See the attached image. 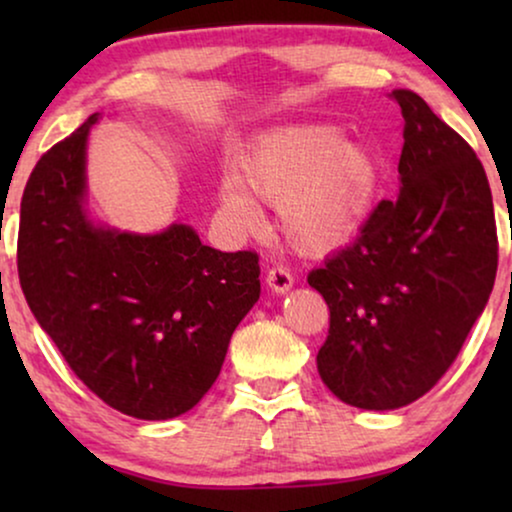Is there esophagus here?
Segmentation results:
<instances>
[{
	"mask_svg": "<svg viewBox=\"0 0 512 512\" xmlns=\"http://www.w3.org/2000/svg\"><path fill=\"white\" fill-rule=\"evenodd\" d=\"M265 282H268V286L275 293H286L293 286V275L284 268V265H275V268H270Z\"/></svg>",
	"mask_w": 512,
	"mask_h": 512,
	"instance_id": "obj_1",
	"label": "esophagus"
}]
</instances>
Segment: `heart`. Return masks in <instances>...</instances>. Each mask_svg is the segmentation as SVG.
Returning a JSON list of instances; mask_svg holds the SVG:
<instances>
[{
    "label": "heart",
    "instance_id": "heart-1",
    "mask_svg": "<svg viewBox=\"0 0 512 512\" xmlns=\"http://www.w3.org/2000/svg\"><path fill=\"white\" fill-rule=\"evenodd\" d=\"M237 181L221 186V205L235 223L256 221L250 198L279 207L293 247L305 254L340 247L373 212L382 163L366 144L342 139L333 125H291L265 132L237 163Z\"/></svg>",
    "mask_w": 512,
    "mask_h": 512
}]
</instances>
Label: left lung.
Here are the masks:
<instances>
[{"instance_id": "1", "label": "left lung", "mask_w": 512, "mask_h": 512, "mask_svg": "<svg viewBox=\"0 0 512 512\" xmlns=\"http://www.w3.org/2000/svg\"><path fill=\"white\" fill-rule=\"evenodd\" d=\"M389 97L405 118L401 191L307 275L331 312L321 380L363 410L403 408L436 387L499 265L492 191L475 151L417 93Z\"/></svg>"}]
</instances>
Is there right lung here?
Here are the masks:
<instances>
[{
  "label": "right lung",
  "instance_id": "1",
  "mask_svg": "<svg viewBox=\"0 0 512 512\" xmlns=\"http://www.w3.org/2000/svg\"><path fill=\"white\" fill-rule=\"evenodd\" d=\"M93 114L51 146L20 202L18 277L39 326L97 398L137 419H172L221 373L230 335L261 296L256 251L93 226L86 142Z\"/></svg>",
  "mask_w": 512,
  "mask_h": 512
}]
</instances>
